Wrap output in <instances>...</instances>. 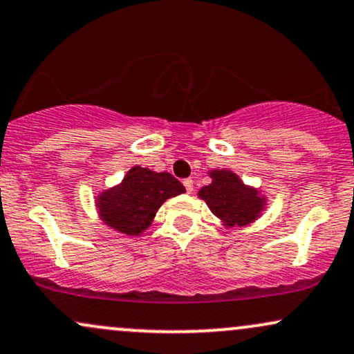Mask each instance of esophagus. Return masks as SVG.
<instances>
[{"label":"esophagus","mask_w":354,"mask_h":354,"mask_svg":"<svg viewBox=\"0 0 354 354\" xmlns=\"http://www.w3.org/2000/svg\"><path fill=\"white\" fill-rule=\"evenodd\" d=\"M183 185H185V188H186V191H188L189 194L193 193V180H191V178H186V180L183 181Z\"/></svg>","instance_id":"34e87169"}]
</instances>
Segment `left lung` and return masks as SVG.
Wrapping results in <instances>:
<instances>
[{
  "mask_svg": "<svg viewBox=\"0 0 354 354\" xmlns=\"http://www.w3.org/2000/svg\"><path fill=\"white\" fill-rule=\"evenodd\" d=\"M211 185L203 186L198 196L209 206L224 227H244L261 218L267 207V196L245 185L231 169H211Z\"/></svg>",
  "mask_w": 354,
  "mask_h": 354,
  "instance_id": "left-lung-1",
  "label": "left lung"
}]
</instances>
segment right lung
Wrapping results in <instances>:
<instances>
[{"label":"right lung","mask_w":354,"mask_h":354,"mask_svg":"<svg viewBox=\"0 0 354 354\" xmlns=\"http://www.w3.org/2000/svg\"><path fill=\"white\" fill-rule=\"evenodd\" d=\"M185 191L173 174L131 166L122 183L95 196V206L102 223L110 229L140 236L150 227L161 204Z\"/></svg>","instance_id":"obj_1"}]
</instances>
